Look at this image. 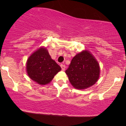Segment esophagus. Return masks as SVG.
Returning <instances> with one entry per match:
<instances>
[{
    "label": "esophagus",
    "instance_id": "34e87169",
    "mask_svg": "<svg viewBox=\"0 0 126 126\" xmlns=\"http://www.w3.org/2000/svg\"><path fill=\"white\" fill-rule=\"evenodd\" d=\"M60 67H61V68H62V70L64 71V70H65V68H66V66H65L64 64H60Z\"/></svg>",
    "mask_w": 126,
    "mask_h": 126
}]
</instances>
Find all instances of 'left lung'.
I'll return each instance as SVG.
<instances>
[{
	"mask_svg": "<svg viewBox=\"0 0 126 126\" xmlns=\"http://www.w3.org/2000/svg\"><path fill=\"white\" fill-rule=\"evenodd\" d=\"M99 72L98 62L89 51L85 50L73 57L66 73L73 87L84 89L96 83Z\"/></svg>",
	"mask_w": 126,
	"mask_h": 126,
	"instance_id": "left-lung-1",
	"label": "left lung"
}]
</instances>
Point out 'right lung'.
<instances>
[{"instance_id":"obj_1","label":"right lung","mask_w":126,"mask_h":126,"mask_svg":"<svg viewBox=\"0 0 126 126\" xmlns=\"http://www.w3.org/2000/svg\"><path fill=\"white\" fill-rule=\"evenodd\" d=\"M61 67L52 60L46 48L41 47L29 57L27 72L32 80L40 85L50 83Z\"/></svg>"}]
</instances>
